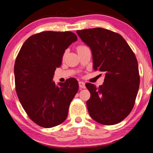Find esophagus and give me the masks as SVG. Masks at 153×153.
Returning a JSON list of instances; mask_svg holds the SVG:
<instances>
[{"label": "esophagus", "mask_w": 153, "mask_h": 153, "mask_svg": "<svg viewBox=\"0 0 153 153\" xmlns=\"http://www.w3.org/2000/svg\"><path fill=\"white\" fill-rule=\"evenodd\" d=\"M79 88H85V83L83 82V81H79Z\"/></svg>", "instance_id": "1"}]
</instances>
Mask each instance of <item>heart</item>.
Returning <instances> with one entry per match:
<instances>
[{"mask_svg": "<svg viewBox=\"0 0 153 153\" xmlns=\"http://www.w3.org/2000/svg\"><path fill=\"white\" fill-rule=\"evenodd\" d=\"M86 48H88L86 46H84V45H79V46H78V47H76V51H77V52H80V51H83V50H84L85 49H86ZM66 54H67V51H65L64 53H63V54H62V59H64L65 58V56H66Z\"/></svg>", "mask_w": 153, "mask_h": 153, "instance_id": "1", "label": "heart"}]
</instances>
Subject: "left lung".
Returning a JSON list of instances; mask_svg holds the SVG:
<instances>
[{"mask_svg": "<svg viewBox=\"0 0 153 153\" xmlns=\"http://www.w3.org/2000/svg\"><path fill=\"white\" fill-rule=\"evenodd\" d=\"M93 53V68L105 73L104 83L85 86L91 93L86 102L96 122L111 125L124 120L132 110L139 88V66L135 54L118 33L102 28L76 31Z\"/></svg>", "mask_w": 153, "mask_h": 153, "instance_id": "1", "label": "left lung"}]
</instances>
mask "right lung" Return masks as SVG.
Returning a JSON list of instances; mask_svg holds the SVG:
<instances>
[{
    "label": "right lung",
    "instance_id": "right-lung-1",
    "mask_svg": "<svg viewBox=\"0 0 153 153\" xmlns=\"http://www.w3.org/2000/svg\"><path fill=\"white\" fill-rule=\"evenodd\" d=\"M77 36L70 31H43L31 35L22 45L14 63L18 98L31 120L50 128L63 123L79 89L74 78L56 85L53 77L62 54Z\"/></svg>",
    "mask_w": 153,
    "mask_h": 153
}]
</instances>
